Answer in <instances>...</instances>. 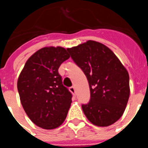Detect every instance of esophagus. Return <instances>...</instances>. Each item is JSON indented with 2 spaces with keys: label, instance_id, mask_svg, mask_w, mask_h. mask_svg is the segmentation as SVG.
Masks as SVG:
<instances>
[{
  "label": "esophagus",
  "instance_id": "34e87169",
  "mask_svg": "<svg viewBox=\"0 0 148 148\" xmlns=\"http://www.w3.org/2000/svg\"><path fill=\"white\" fill-rule=\"evenodd\" d=\"M70 92H71L73 94V95H75V87H70Z\"/></svg>",
  "mask_w": 148,
  "mask_h": 148
}]
</instances>
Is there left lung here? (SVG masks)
I'll list each match as a JSON object with an SVG mask.
<instances>
[{
	"mask_svg": "<svg viewBox=\"0 0 148 148\" xmlns=\"http://www.w3.org/2000/svg\"><path fill=\"white\" fill-rule=\"evenodd\" d=\"M66 50L88 81L90 101L82 105L86 117L96 126L113 125L124 113L130 96L127 70L108 47L94 40Z\"/></svg>",
	"mask_w": 148,
	"mask_h": 148,
	"instance_id": "obj_1",
	"label": "left lung"
}]
</instances>
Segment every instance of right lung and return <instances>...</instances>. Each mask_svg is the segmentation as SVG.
I'll return each mask as SVG.
<instances>
[{
	"mask_svg": "<svg viewBox=\"0 0 148 148\" xmlns=\"http://www.w3.org/2000/svg\"><path fill=\"white\" fill-rule=\"evenodd\" d=\"M69 58L64 48H42L27 60L18 78L23 109L35 125L44 129L59 127L70 108L73 95L58 73L60 65Z\"/></svg>",
	"mask_w": 148,
	"mask_h": 148,
	"instance_id": "right-lung-1",
	"label": "right lung"
}]
</instances>
